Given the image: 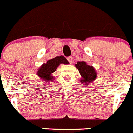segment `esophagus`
Segmentation results:
<instances>
[{"instance_id": "esophagus-1", "label": "esophagus", "mask_w": 133, "mask_h": 133, "mask_svg": "<svg viewBox=\"0 0 133 133\" xmlns=\"http://www.w3.org/2000/svg\"><path fill=\"white\" fill-rule=\"evenodd\" d=\"M72 59H73V58H72V56H69V57H67L68 61H69V63H72Z\"/></svg>"}]
</instances>
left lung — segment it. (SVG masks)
Wrapping results in <instances>:
<instances>
[{
  "label": "left lung",
  "mask_w": 133,
  "mask_h": 133,
  "mask_svg": "<svg viewBox=\"0 0 133 133\" xmlns=\"http://www.w3.org/2000/svg\"><path fill=\"white\" fill-rule=\"evenodd\" d=\"M75 66L78 69V72L83 77L81 81L82 84H88L97 78V73L95 69L92 66L87 64L84 61L77 62V64H75Z\"/></svg>",
  "instance_id": "8db88e82"
}]
</instances>
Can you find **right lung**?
I'll return each mask as SVG.
<instances>
[{"label":"right lung","mask_w":133,"mask_h":133,"mask_svg":"<svg viewBox=\"0 0 133 133\" xmlns=\"http://www.w3.org/2000/svg\"><path fill=\"white\" fill-rule=\"evenodd\" d=\"M60 64H69V61L64 58V56H56L54 58L49 60L46 64H43L38 70L37 75L41 79L45 81H52L54 78L52 77V73L56 71V68Z\"/></svg>","instance_id":"obj_1"}]
</instances>
